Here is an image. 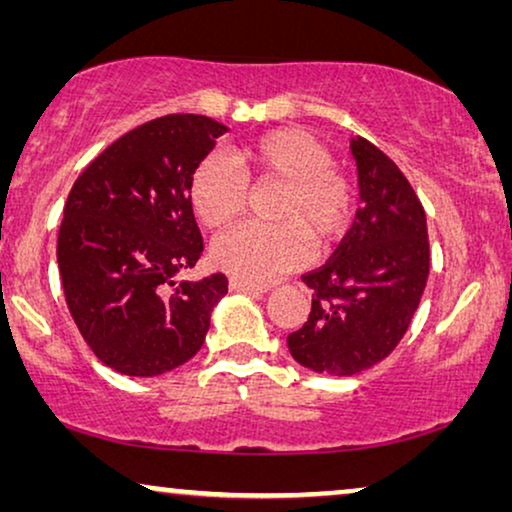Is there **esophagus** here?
Here are the masks:
<instances>
[{
	"instance_id": "esophagus-1",
	"label": "esophagus",
	"mask_w": 512,
	"mask_h": 512,
	"mask_svg": "<svg viewBox=\"0 0 512 512\" xmlns=\"http://www.w3.org/2000/svg\"><path fill=\"white\" fill-rule=\"evenodd\" d=\"M230 291H237V293H256V296H261V293H268V286H258V284H251V282H242V279H230Z\"/></svg>"
}]
</instances>
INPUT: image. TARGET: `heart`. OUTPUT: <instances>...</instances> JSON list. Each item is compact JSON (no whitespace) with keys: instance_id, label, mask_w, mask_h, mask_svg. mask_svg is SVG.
<instances>
[{"instance_id":"1","label":"heart","mask_w":512,"mask_h":512,"mask_svg":"<svg viewBox=\"0 0 512 512\" xmlns=\"http://www.w3.org/2000/svg\"><path fill=\"white\" fill-rule=\"evenodd\" d=\"M240 170L258 181H282L272 226L244 223L221 235L212 247L219 270L251 284H268L296 270L319 247L338 240L354 209L352 186L333 167L328 146L303 128H275L235 149ZM191 207L207 228H223L247 209V181L233 165L209 156L191 177Z\"/></svg>"}]
</instances>
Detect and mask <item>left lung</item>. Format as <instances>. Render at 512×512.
<instances>
[{
  "label": "left lung",
  "mask_w": 512,
  "mask_h": 512,
  "mask_svg": "<svg viewBox=\"0 0 512 512\" xmlns=\"http://www.w3.org/2000/svg\"><path fill=\"white\" fill-rule=\"evenodd\" d=\"M363 207L326 265L307 272L312 312L289 352L314 373L349 377L394 352L429 279L426 214L394 160L363 137L349 139Z\"/></svg>",
  "instance_id": "left-lung-1"
}]
</instances>
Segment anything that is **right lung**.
Here are the masks:
<instances>
[{"instance_id": "add662e5", "label": "right lung", "mask_w": 512, "mask_h": 512, "mask_svg": "<svg viewBox=\"0 0 512 512\" xmlns=\"http://www.w3.org/2000/svg\"><path fill=\"white\" fill-rule=\"evenodd\" d=\"M228 125L156 118L116 139L69 193L58 268L69 312L104 366L156 377L193 359L228 293L221 272L179 282L202 254L191 177Z\"/></svg>"}]
</instances>
